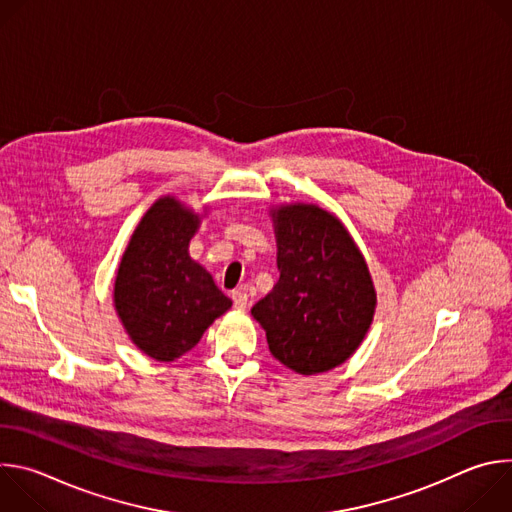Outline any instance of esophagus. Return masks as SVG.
Listing matches in <instances>:
<instances>
[{
  "label": "esophagus",
  "mask_w": 512,
  "mask_h": 512,
  "mask_svg": "<svg viewBox=\"0 0 512 512\" xmlns=\"http://www.w3.org/2000/svg\"><path fill=\"white\" fill-rule=\"evenodd\" d=\"M233 302H235L237 310H245L247 304H249V296L245 294L243 289H237V291H233Z\"/></svg>",
  "instance_id": "1"
}]
</instances>
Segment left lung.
<instances>
[{
  "mask_svg": "<svg viewBox=\"0 0 512 512\" xmlns=\"http://www.w3.org/2000/svg\"><path fill=\"white\" fill-rule=\"evenodd\" d=\"M271 218L279 279L251 314L287 369L326 373L371 328L377 291L367 261L338 218L316 204H281Z\"/></svg>",
  "mask_w": 512,
  "mask_h": 512,
  "instance_id": "8db88e82",
  "label": "left lung"
}]
</instances>
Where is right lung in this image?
Masks as SVG:
<instances>
[{
    "label": "right lung",
    "mask_w": 512,
    "mask_h": 512,
    "mask_svg": "<svg viewBox=\"0 0 512 512\" xmlns=\"http://www.w3.org/2000/svg\"><path fill=\"white\" fill-rule=\"evenodd\" d=\"M198 227L192 208L174 196L158 198L141 216L115 275L113 302L127 336L160 362L192 350L233 306L188 253Z\"/></svg>",
    "instance_id": "right-lung-1"
}]
</instances>
